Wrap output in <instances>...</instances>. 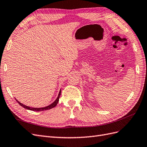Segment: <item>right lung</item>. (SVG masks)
<instances>
[{
    "label": "right lung",
    "mask_w": 147,
    "mask_h": 147,
    "mask_svg": "<svg viewBox=\"0 0 147 147\" xmlns=\"http://www.w3.org/2000/svg\"><path fill=\"white\" fill-rule=\"evenodd\" d=\"M61 92V90H60V91H59V92L58 96H57V99L55 100V101L54 102H53V103H52L51 104H50V105H48V106H47V107H42V108H32V107H30L26 106V105H23V104H21V102L18 101L16 99V100L18 102V104H19L21 106L23 107H24V109H28V110H32V111H36V112H40V111H44V110H49V109H51L54 108L55 107H56V105L57 104V103H58V102H59V97H60Z\"/></svg>",
    "instance_id": "add662e5"
}]
</instances>
